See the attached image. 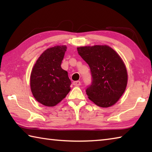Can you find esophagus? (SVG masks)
Listing matches in <instances>:
<instances>
[{
    "instance_id": "obj_1",
    "label": "esophagus",
    "mask_w": 152,
    "mask_h": 152,
    "mask_svg": "<svg viewBox=\"0 0 152 152\" xmlns=\"http://www.w3.org/2000/svg\"><path fill=\"white\" fill-rule=\"evenodd\" d=\"M81 84V82L80 81H74L73 82V85L75 86H79Z\"/></svg>"
}]
</instances>
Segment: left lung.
<instances>
[{"mask_svg": "<svg viewBox=\"0 0 152 152\" xmlns=\"http://www.w3.org/2000/svg\"><path fill=\"white\" fill-rule=\"evenodd\" d=\"M88 64L92 83L86 88L88 99L101 107H109L119 101L127 84V69L119 54L108 45L77 48Z\"/></svg>", "mask_w": 152, "mask_h": 152, "instance_id": "left-lung-1", "label": "left lung"}]
</instances>
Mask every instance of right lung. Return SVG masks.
<instances>
[{"label":"right lung","mask_w":152,"mask_h":152,"mask_svg":"<svg viewBox=\"0 0 152 152\" xmlns=\"http://www.w3.org/2000/svg\"><path fill=\"white\" fill-rule=\"evenodd\" d=\"M66 45H56L43 52L32 69L30 86L33 96L45 106L58 104L70 91L68 72L61 67Z\"/></svg>","instance_id":"add662e5"}]
</instances>
